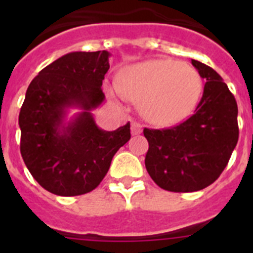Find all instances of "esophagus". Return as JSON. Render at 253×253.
Here are the masks:
<instances>
[{
    "instance_id": "34e87169",
    "label": "esophagus",
    "mask_w": 253,
    "mask_h": 253,
    "mask_svg": "<svg viewBox=\"0 0 253 253\" xmlns=\"http://www.w3.org/2000/svg\"><path fill=\"white\" fill-rule=\"evenodd\" d=\"M142 133V125L139 123H135L133 122L131 123V134L133 135H138V134Z\"/></svg>"
}]
</instances>
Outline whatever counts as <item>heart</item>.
I'll return each instance as SVG.
<instances>
[{
  "label": "heart",
  "instance_id": "b5f03b06",
  "mask_svg": "<svg viewBox=\"0 0 253 253\" xmlns=\"http://www.w3.org/2000/svg\"><path fill=\"white\" fill-rule=\"evenodd\" d=\"M111 93L140 102L149 123L172 125L193 113L203 92V81L193 67L173 59H149L125 67Z\"/></svg>",
  "mask_w": 253,
  "mask_h": 253
}]
</instances>
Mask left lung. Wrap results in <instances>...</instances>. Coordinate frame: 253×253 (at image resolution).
I'll use <instances>...</instances> for the list:
<instances>
[{"mask_svg": "<svg viewBox=\"0 0 253 253\" xmlns=\"http://www.w3.org/2000/svg\"><path fill=\"white\" fill-rule=\"evenodd\" d=\"M205 78L195 114L169 129H147L146 169L160 187L175 193L205 189L220 176L238 142V107L222 77L191 59Z\"/></svg>", "mask_w": 253, "mask_h": 253, "instance_id": "8db88e82", "label": "left lung"}]
</instances>
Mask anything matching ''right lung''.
I'll list each match as a JSON object with an SVG mask.
<instances>
[{"mask_svg": "<svg viewBox=\"0 0 253 253\" xmlns=\"http://www.w3.org/2000/svg\"><path fill=\"white\" fill-rule=\"evenodd\" d=\"M110 53L72 51L42 69L26 90L19 115L22 160L49 193L77 196L99 186L114 154L130 139V124L107 131L91 111L101 90ZM71 108L80 110L69 121Z\"/></svg>", "mask_w": 253, "mask_h": 253, "instance_id": "add662e5", "label": "right lung"}]
</instances>
